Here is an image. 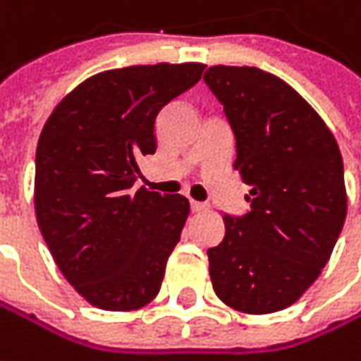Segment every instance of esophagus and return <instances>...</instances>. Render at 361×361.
<instances>
[{"instance_id":"esophagus-1","label":"esophagus","mask_w":361,"mask_h":361,"mask_svg":"<svg viewBox=\"0 0 361 361\" xmlns=\"http://www.w3.org/2000/svg\"><path fill=\"white\" fill-rule=\"evenodd\" d=\"M190 209H192L194 213H200V211L207 209V204H202V202H198V200H190Z\"/></svg>"}]
</instances>
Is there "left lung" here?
I'll list each match as a JSON object with an SVG mask.
<instances>
[{"label":"left lung","mask_w":361,"mask_h":361,"mask_svg":"<svg viewBox=\"0 0 361 361\" xmlns=\"http://www.w3.org/2000/svg\"><path fill=\"white\" fill-rule=\"evenodd\" d=\"M204 82L233 130V167L252 185L250 211L225 214V238L207 252L213 289L233 310L279 312L318 279L343 229L341 150L320 115L264 70L213 66Z\"/></svg>","instance_id":"1"}]
</instances>
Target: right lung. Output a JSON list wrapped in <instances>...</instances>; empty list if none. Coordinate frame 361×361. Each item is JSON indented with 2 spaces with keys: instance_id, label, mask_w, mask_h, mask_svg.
Returning <instances> with one entry per match:
<instances>
[{
  "instance_id": "obj_1",
  "label": "right lung",
  "mask_w": 361,
  "mask_h": 361,
  "mask_svg": "<svg viewBox=\"0 0 361 361\" xmlns=\"http://www.w3.org/2000/svg\"><path fill=\"white\" fill-rule=\"evenodd\" d=\"M202 63L130 66L76 86L37 147L35 209L55 264L101 310H138L159 293L190 202L132 192L154 154L159 111L202 78Z\"/></svg>"
}]
</instances>
